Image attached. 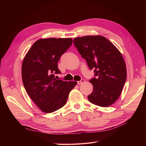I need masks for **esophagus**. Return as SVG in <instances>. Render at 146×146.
I'll list each match as a JSON object with an SVG mask.
<instances>
[{
    "instance_id": "34e87169",
    "label": "esophagus",
    "mask_w": 146,
    "mask_h": 146,
    "mask_svg": "<svg viewBox=\"0 0 146 146\" xmlns=\"http://www.w3.org/2000/svg\"><path fill=\"white\" fill-rule=\"evenodd\" d=\"M85 82V80H84V79H82V80H81L80 81H78V82H77V84H78V85H80V84L84 83Z\"/></svg>"
}]
</instances>
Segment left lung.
Wrapping results in <instances>:
<instances>
[{"instance_id": "obj_1", "label": "left lung", "mask_w": 146, "mask_h": 146, "mask_svg": "<svg viewBox=\"0 0 146 146\" xmlns=\"http://www.w3.org/2000/svg\"><path fill=\"white\" fill-rule=\"evenodd\" d=\"M74 43L89 68L94 69L96 77L89 81L93 90L88 96V100L100 107L111 105L120 96L127 78L121 53L108 39L100 35L76 38Z\"/></svg>"}]
</instances>
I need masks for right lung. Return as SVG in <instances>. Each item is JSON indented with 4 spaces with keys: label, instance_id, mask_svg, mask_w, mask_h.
I'll list each match as a JSON object with an SVG mask.
<instances>
[{
    "label": "right lung",
    "instance_id": "right-lung-1",
    "mask_svg": "<svg viewBox=\"0 0 146 146\" xmlns=\"http://www.w3.org/2000/svg\"><path fill=\"white\" fill-rule=\"evenodd\" d=\"M71 38L38 39L29 50L22 64V78L28 95L42 111L50 113L66 104L77 82L57 79L58 61L72 45Z\"/></svg>",
    "mask_w": 146,
    "mask_h": 146
}]
</instances>
